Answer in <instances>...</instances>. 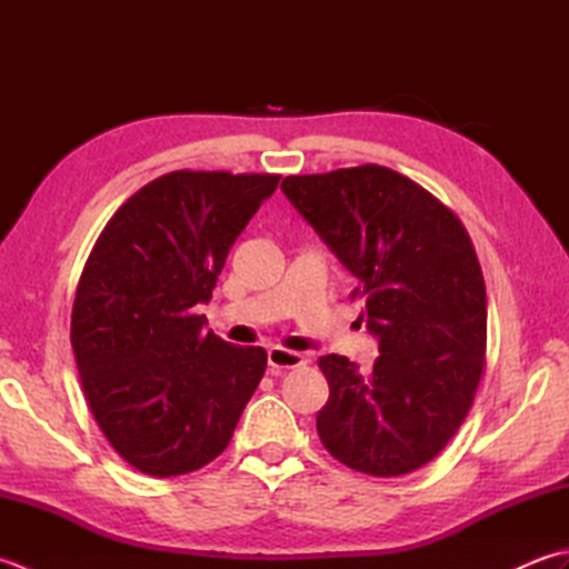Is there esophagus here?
<instances>
[{
  "label": "esophagus",
  "instance_id": "obj_1",
  "mask_svg": "<svg viewBox=\"0 0 569 569\" xmlns=\"http://www.w3.org/2000/svg\"><path fill=\"white\" fill-rule=\"evenodd\" d=\"M306 365V357L291 352V349H283V347H271L269 349V369L271 373H281L286 369H296V367H303Z\"/></svg>",
  "mask_w": 569,
  "mask_h": 569
}]
</instances>
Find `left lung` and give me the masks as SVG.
<instances>
[{"label": "left lung", "instance_id": "8db88e82", "mask_svg": "<svg viewBox=\"0 0 569 569\" xmlns=\"http://www.w3.org/2000/svg\"><path fill=\"white\" fill-rule=\"evenodd\" d=\"M283 196L357 278L379 357L369 371L318 359L330 398L318 435L371 477L408 475L450 442L485 371L487 291L467 229L426 188L383 166L288 176Z\"/></svg>", "mask_w": 569, "mask_h": 569}]
</instances>
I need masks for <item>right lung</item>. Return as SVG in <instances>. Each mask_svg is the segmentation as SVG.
Masks as SVG:
<instances>
[{
    "mask_svg": "<svg viewBox=\"0 0 569 569\" xmlns=\"http://www.w3.org/2000/svg\"><path fill=\"white\" fill-rule=\"evenodd\" d=\"M281 176L173 171L134 192L94 244L72 303L70 345L104 438L151 477L196 471L232 440L266 371L261 347L204 330L241 229Z\"/></svg>",
    "mask_w": 569,
    "mask_h": 569,
    "instance_id": "obj_1",
    "label": "right lung"
}]
</instances>
